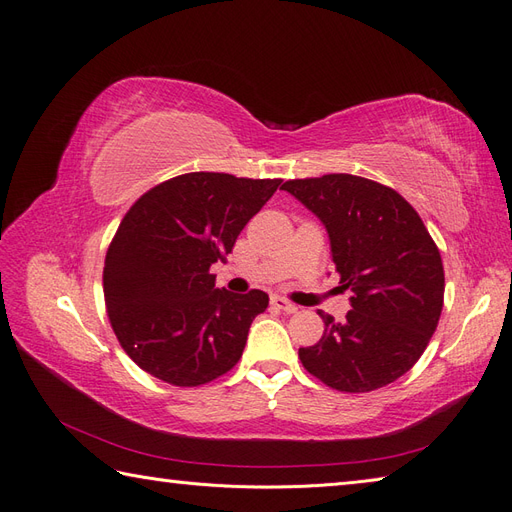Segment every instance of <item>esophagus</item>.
Here are the masks:
<instances>
[{
    "label": "esophagus",
    "instance_id": "esophagus-1",
    "mask_svg": "<svg viewBox=\"0 0 512 512\" xmlns=\"http://www.w3.org/2000/svg\"><path fill=\"white\" fill-rule=\"evenodd\" d=\"M271 305L277 307V309H282L284 314H294V312H297V309H299L297 305L290 303V301L284 299V297H273V299H271Z\"/></svg>",
    "mask_w": 512,
    "mask_h": 512
}]
</instances>
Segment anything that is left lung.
Returning a JSON list of instances; mask_svg holds the SVG:
<instances>
[{"label":"left lung","instance_id":"1","mask_svg":"<svg viewBox=\"0 0 512 512\" xmlns=\"http://www.w3.org/2000/svg\"><path fill=\"white\" fill-rule=\"evenodd\" d=\"M329 232L346 320L318 312L320 342L299 348L309 374L342 393L395 382L421 359L444 305V269L421 215L404 196L365 177L333 173L282 185Z\"/></svg>","mask_w":512,"mask_h":512}]
</instances>
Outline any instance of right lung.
I'll return each instance as SVG.
<instances>
[{"mask_svg": "<svg viewBox=\"0 0 512 512\" xmlns=\"http://www.w3.org/2000/svg\"><path fill=\"white\" fill-rule=\"evenodd\" d=\"M282 179L188 173L145 192L123 220L104 260V301L130 359L173 386H200L237 365L252 320L269 294L215 288L213 262Z\"/></svg>", "mask_w": 512, "mask_h": 512, "instance_id": "obj_1", "label": "right lung"}]
</instances>
